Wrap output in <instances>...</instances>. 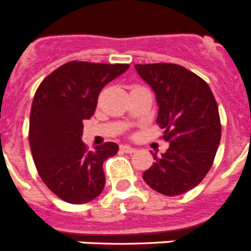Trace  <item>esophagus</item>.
<instances>
[{
	"label": "esophagus",
	"instance_id": "esophagus-1",
	"mask_svg": "<svg viewBox=\"0 0 251 251\" xmlns=\"http://www.w3.org/2000/svg\"><path fill=\"white\" fill-rule=\"evenodd\" d=\"M121 150L126 153H134L137 151L134 147H130V146H127V145L121 146Z\"/></svg>",
	"mask_w": 251,
	"mask_h": 251
}]
</instances>
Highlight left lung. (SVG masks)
Returning a JSON list of instances; mask_svg holds the SVG:
<instances>
[{
    "instance_id": "8db88e82",
    "label": "left lung",
    "mask_w": 251,
    "mask_h": 251,
    "mask_svg": "<svg viewBox=\"0 0 251 251\" xmlns=\"http://www.w3.org/2000/svg\"><path fill=\"white\" fill-rule=\"evenodd\" d=\"M158 104L157 123L170 147L143 172V179L166 196L185 194L211 168L221 138L219 108L210 86L176 64L134 65Z\"/></svg>"
}]
</instances>
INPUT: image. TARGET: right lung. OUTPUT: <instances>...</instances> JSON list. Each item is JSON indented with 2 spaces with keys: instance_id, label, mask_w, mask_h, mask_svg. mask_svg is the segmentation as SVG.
<instances>
[{
  "instance_id": "add662e5",
  "label": "right lung",
  "mask_w": 251,
  "mask_h": 251,
  "mask_svg": "<svg viewBox=\"0 0 251 251\" xmlns=\"http://www.w3.org/2000/svg\"><path fill=\"white\" fill-rule=\"evenodd\" d=\"M128 68V64L70 61L37 88L30 114L31 152L45 185L66 202H89L103 191V163L119 147L108 142L88 150L81 141L83 121L94 114L104 85Z\"/></svg>"
}]
</instances>
